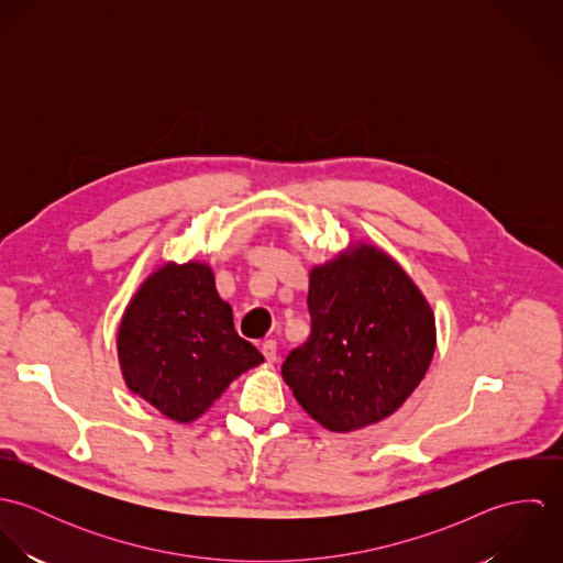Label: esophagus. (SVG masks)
<instances>
[{
  "instance_id": "esophagus-1",
  "label": "esophagus",
  "mask_w": 563,
  "mask_h": 563,
  "mask_svg": "<svg viewBox=\"0 0 563 563\" xmlns=\"http://www.w3.org/2000/svg\"><path fill=\"white\" fill-rule=\"evenodd\" d=\"M262 355L266 357V362H275L277 360V342L275 340H264L262 342Z\"/></svg>"
}]
</instances>
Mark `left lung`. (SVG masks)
I'll list each match as a JSON object with an SVG mask.
<instances>
[{
  "instance_id": "left-lung-1",
  "label": "left lung",
  "mask_w": 563,
  "mask_h": 563,
  "mask_svg": "<svg viewBox=\"0 0 563 563\" xmlns=\"http://www.w3.org/2000/svg\"><path fill=\"white\" fill-rule=\"evenodd\" d=\"M310 338L282 377L329 431H353L395 413L422 382L435 351L433 312L401 266L373 244H353L310 273Z\"/></svg>"
}]
</instances>
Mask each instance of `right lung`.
<instances>
[{"instance_id":"right-lung-1","label":"right lung","mask_w":563,"mask_h":563,"mask_svg":"<svg viewBox=\"0 0 563 563\" xmlns=\"http://www.w3.org/2000/svg\"><path fill=\"white\" fill-rule=\"evenodd\" d=\"M128 388L177 422H192L244 371L264 362L239 335L203 262L164 264L132 297L117 335Z\"/></svg>"}]
</instances>
